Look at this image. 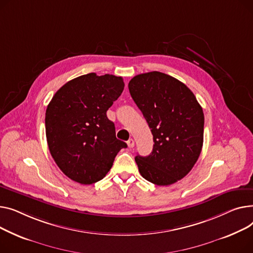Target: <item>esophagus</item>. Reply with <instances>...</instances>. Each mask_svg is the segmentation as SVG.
Returning a JSON list of instances; mask_svg holds the SVG:
<instances>
[{"instance_id": "esophagus-1", "label": "esophagus", "mask_w": 253, "mask_h": 253, "mask_svg": "<svg viewBox=\"0 0 253 253\" xmlns=\"http://www.w3.org/2000/svg\"><path fill=\"white\" fill-rule=\"evenodd\" d=\"M126 143H127V146H128L129 148H132L133 146H135V141H133L132 139H129Z\"/></svg>"}]
</instances>
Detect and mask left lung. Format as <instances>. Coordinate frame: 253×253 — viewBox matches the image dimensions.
<instances>
[{"instance_id": "1", "label": "left lung", "mask_w": 253, "mask_h": 253, "mask_svg": "<svg viewBox=\"0 0 253 253\" xmlns=\"http://www.w3.org/2000/svg\"><path fill=\"white\" fill-rule=\"evenodd\" d=\"M128 90L154 142L150 155L136 156L139 171L157 186L174 184L189 173L201 153L202 107L185 84L159 71L133 77Z\"/></svg>"}]
</instances>
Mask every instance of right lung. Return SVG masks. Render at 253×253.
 Wrapping results in <instances>:
<instances>
[{
    "label": "right lung",
    "instance_id": "obj_1",
    "mask_svg": "<svg viewBox=\"0 0 253 253\" xmlns=\"http://www.w3.org/2000/svg\"><path fill=\"white\" fill-rule=\"evenodd\" d=\"M124 87L122 77L92 72L66 83L49 103L44 118L49 150L72 181L91 185L102 180L126 148L106 115Z\"/></svg>",
    "mask_w": 253,
    "mask_h": 253
}]
</instances>
